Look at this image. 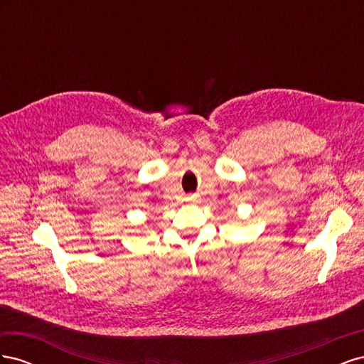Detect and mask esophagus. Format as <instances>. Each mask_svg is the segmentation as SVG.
<instances>
[{"label": "esophagus", "mask_w": 364, "mask_h": 364, "mask_svg": "<svg viewBox=\"0 0 364 364\" xmlns=\"http://www.w3.org/2000/svg\"><path fill=\"white\" fill-rule=\"evenodd\" d=\"M186 200H188L190 203H197V202H199V197H197L196 194H191V196L186 197Z\"/></svg>", "instance_id": "34e87169"}]
</instances>
